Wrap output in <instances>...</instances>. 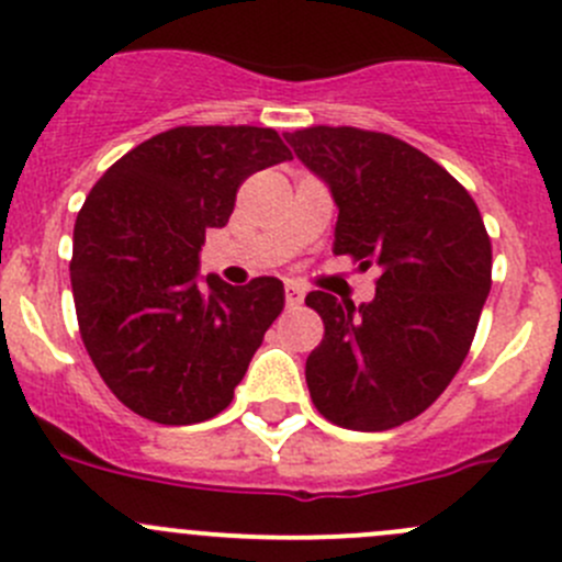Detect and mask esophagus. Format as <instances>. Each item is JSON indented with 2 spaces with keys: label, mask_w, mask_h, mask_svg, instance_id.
Masks as SVG:
<instances>
[{
  "label": "esophagus",
  "mask_w": 562,
  "mask_h": 562,
  "mask_svg": "<svg viewBox=\"0 0 562 562\" xmlns=\"http://www.w3.org/2000/svg\"><path fill=\"white\" fill-rule=\"evenodd\" d=\"M304 302V291L299 285H288L285 288V304L288 307H299Z\"/></svg>",
  "instance_id": "obj_1"
}]
</instances>
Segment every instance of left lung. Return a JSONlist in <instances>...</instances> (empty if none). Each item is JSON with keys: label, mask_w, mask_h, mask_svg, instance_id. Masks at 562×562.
I'll return each instance as SVG.
<instances>
[{"label": "left lung", "mask_w": 562, "mask_h": 562, "mask_svg": "<svg viewBox=\"0 0 562 562\" xmlns=\"http://www.w3.org/2000/svg\"><path fill=\"white\" fill-rule=\"evenodd\" d=\"M339 209L334 255L378 266L375 299L323 291L307 307L323 339L307 359L317 413L383 432L427 411L462 367L492 288V241L470 192L416 146L359 127L285 133Z\"/></svg>", "instance_id": "obj_1"}]
</instances>
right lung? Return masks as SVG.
Listing matches in <instances>:
<instances>
[{
	"instance_id": "right-lung-1",
	"label": "right lung",
	"mask_w": 562,
	"mask_h": 562,
	"mask_svg": "<svg viewBox=\"0 0 562 562\" xmlns=\"http://www.w3.org/2000/svg\"><path fill=\"white\" fill-rule=\"evenodd\" d=\"M291 160L271 127H173L100 176L72 231L70 282L89 359L122 405L184 427L231 405L285 307L277 277L198 280L209 228L241 181Z\"/></svg>"
}]
</instances>
